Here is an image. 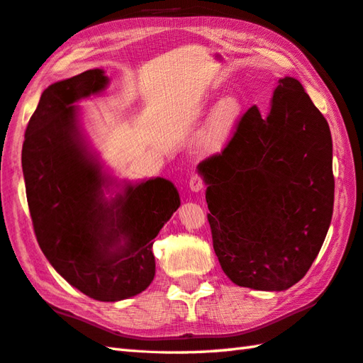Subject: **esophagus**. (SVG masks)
Masks as SVG:
<instances>
[{
  "label": "esophagus",
  "mask_w": 363,
  "mask_h": 363,
  "mask_svg": "<svg viewBox=\"0 0 363 363\" xmlns=\"http://www.w3.org/2000/svg\"><path fill=\"white\" fill-rule=\"evenodd\" d=\"M188 184H189V189L192 192H199V191H202L205 188V182H203V179L199 174H192L189 177Z\"/></svg>",
  "instance_id": "esophagus-1"
}]
</instances>
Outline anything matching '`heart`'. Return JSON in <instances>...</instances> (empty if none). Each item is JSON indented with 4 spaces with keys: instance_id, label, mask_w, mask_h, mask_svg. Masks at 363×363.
Listing matches in <instances>:
<instances>
[{
    "instance_id": "1",
    "label": "heart",
    "mask_w": 363,
    "mask_h": 363,
    "mask_svg": "<svg viewBox=\"0 0 363 363\" xmlns=\"http://www.w3.org/2000/svg\"><path fill=\"white\" fill-rule=\"evenodd\" d=\"M240 103L235 99H225L219 101V105L214 108L211 119L206 128L205 145L208 149H218L224 144V140L230 135L233 125L240 116Z\"/></svg>"
}]
</instances>
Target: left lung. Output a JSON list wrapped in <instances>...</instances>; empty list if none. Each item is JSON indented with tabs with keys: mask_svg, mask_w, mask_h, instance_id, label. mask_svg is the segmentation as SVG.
<instances>
[{
	"mask_svg": "<svg viewBox=\"0 0 363 363\" xmlns=\"http://www.w3.org/2000/svg\"><path fill=\"white\" fill-rule=\"evenodd\" d=\"M199 169L225 276L260 291L299 282L328 235L335 189L328 121L299 81L280 79L269 113L250 106Z\"/></svg>",
	"mask_w": 363,
	"mask_h": 363,
	"instance_id": "8db88e82",
	"label": "left lung"
}]
</instances>
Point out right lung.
Returning a JSON list of instances; mask_svg holds the SVG:
<instances>
[{
    "instance_id": "add662e5",
    "label": "right lung",
    "mask_w": 363,
    "mask_h": 363,
    "mask_svg": "<svg viewBox=\"0 0 363 363\" xmlns=\"http://www.w3.org/2000/svg\"><path fill=\"white\" fill-rule=\"evenodd\" d=\"M100 69L45 89L25 131L21 166L37 242L70 285L97 301L144 291L155 277L152 246L180 206L174 184L153 179L103 197L106 179L78 140L72 103L105 89Z\"/></svg>"
}]
</instances>
